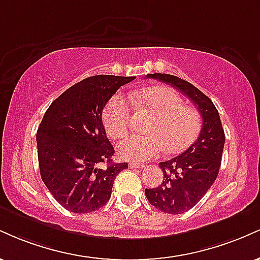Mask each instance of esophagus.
I'll list each match as a JSON object with an SVG mask.
<instances>
[{
	"label": "esophagus",
	"mask_w": 260,
	"mask_h": 260,
	"mask_svg": "<svg viewBox=\"0 0 260 260\" xmlns=\"http://www.w3.org/2000/svg\"><path fill=\"white\" fill-rule=\"evenodd\" d=\"M129 168L131 169H142V168H144V164L136 162V161H133V162H129Z\"/></svg>",
	"instance_id": "esophagus-1"
}]
</instances>
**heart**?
<instances>
[{
    "mask_svg": "<svg viewBox=\"0 0 260 260\" xmlns=\"http://www.w3.org/2000/svg\"><path fill=\"white\" fill-rule=\"evenodd\" d=\"M133 105L145 107L154 113L147 128L150 134H132L117 144L122 159L145 161L157 156L165 149L178 154L189 147L201 131V116L192 107L184 106L178 94L169 88H149L129 95ZM131 107L121 94L110 98L103 110V123L111 138H121L128 131Z\"/></svg>",
    "mask_w": 260,
    "mask_h": 260,
    "instance_id": "obj_1",
    "label": "heart"
}]
</instances>
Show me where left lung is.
Instances as JSON below:
<instances>
[{"label":"left lung","instance_id":"1","mask_svg":"<svg viewBox=\"0 0 260 260\" xmlns=\"http://www.w3.org/2000/svg\"><path fill=\"white\" fill-rule=\"evenodd\" d=\"M187 95L201 112L203 126L198 139L174 159L160 162L164 180L156 188H145V196L155 208L168 214H182L192 209L219 174L225 144V133L215 105L187 80L172 74H147Z\"/></svg>","mask_w":260,"mask_h":260}]
</instances>
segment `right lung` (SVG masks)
Returning a JSON list of instances; mask_svg holds the SVG:
<instances>
[{"instance_id":"right-lung-1","label":"right lung","mask_w":260,"mask_h":260,"mask_svg":"<svg viewBox=\"0 0 260 260\" xmlns=\"http://www.w3.org/2000/svg\"><path fill=\"white\" fill-rule=\"evenodd\" d=\"M134 77L94 76L52 101L37 133L40 175L53 198L68 211L85 214L106 204L113 181L127 162L115 164L103 110ZM106 163V168L101 164Z\"/></svg>"}]
</instances>
